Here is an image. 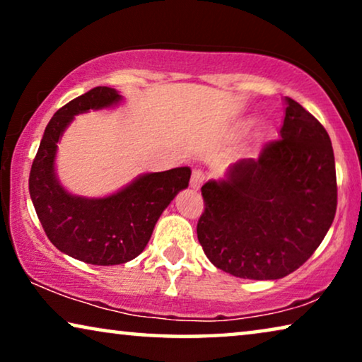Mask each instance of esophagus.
Listing matches in <instances>:
<instances>
[{
	"mask_svg": "<svg viewBox=\"0 0 362 362\" xmlns=\"http://www.w3.org/2000/svg\"><path fill=\"white\" fill-rule=\"evenodd\" d=\"M204 180H206L204 173H202L201 170H194V171H192L189 185H191L192 189H199V187L202 186V182H204Z\"/></svg>",
	"mask_w": 362,
	"mask_h": 362,
	"instance_id": "obj_1",
	"label": "esophagus"
}]
</instances>
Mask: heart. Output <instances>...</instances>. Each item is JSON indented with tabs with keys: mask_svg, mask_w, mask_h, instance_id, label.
Masks as SVG:
<instances>
[{
	"mask_svg": "<svg viewBox=\"0 0 362 362\" xmlns=\"http://www.w3.org/2000/svg\"><path fill=\"white\" fill-rule=\"evenodd\" d=\"M252 123H254V120H252V118H247V120H244V122H242V127H244V128H247V127H250V125H252Z\"/></svg>",
	"mask_w": 362,
	"mask_h": 362,
	"instance_id": "b5f03b06",
	"label": "heart"
}]
</instances>
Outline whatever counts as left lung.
<instances>
[{"instance_id": "left-lung-1", "label": "left lung", "mask_w": 362, "mask_h": 362, "mask_svg": "<svg viewBox=\"0 0 362 362\" xmlns=\"http://www.w3.org/2000/svg\"><path fill=\"white\" fill-rule=\"evenodd\" d=\"M197 239L211 264L249 280H279L313 255L338 204L334 153L325 127L285 97L280 140L201 187Z\"/></svg>"}]
</instances>
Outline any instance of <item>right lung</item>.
I'll return each instance as SVG.
<instances>
[{
  "label": "right lung",
  "instance_id": "1",
  "mask_svg": "<svg viewBox=\"0 0 362 362\" xmlns=\"http://www.w3.org/2000/svg\"><path fill=\"white\" fill-rule=\"evenodd\" d=\"M123 97L95 87L54 113L29 175V194L49 240L62 254L92 265H120L145 250L158 219L189 185L191 168L145 173L103 197L76 196L56 171L57 143L76 115L117 107Z\"/></svg>",
  "mask_w": 362,
  "mask_h": 362
}]
</instances>
